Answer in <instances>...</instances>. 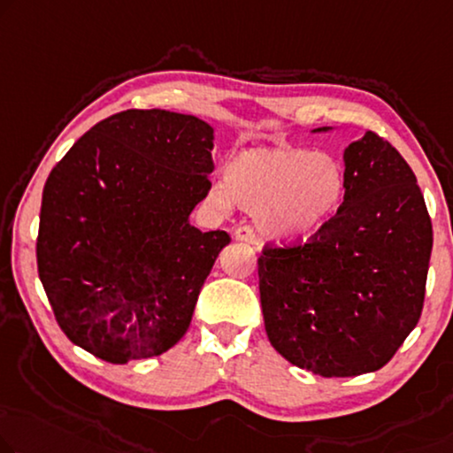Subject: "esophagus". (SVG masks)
<instances>
[{
  "label": "esophagus",
  "mask_w": 453,
  "mask_h": 453,
  "mask_svg": "<svg viewBox=\"0 0 453 453\" xmlns=\"http://www.w3.org/2000/svg\"><path fill=\"white\" fill-rule=\"evenodd\" d=\"M235 238L240 242H248V244H258V234L250 226H238L235 227Z\"/></svg>",
  "instance_id": "esophagus-1"
}]
</instances>
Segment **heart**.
Returning <instances> with one entry per match:
<instances>
[{
	"label": "heart",
	"instance_id": "b5f03b06",
	"mask_svg": "<svg viewBox=\"0 0 453 453\" xmlns=\"http://www.w3.org/2000/svg\"><path fill=\"white\" fill-rule=\"evenodd\" d=\"M346 191L343 168L334 157L295 146L252 148L226 168L218 201L234 199L258 215L268 232L288 240L311 238L334 218Z\"/></svg>",
	"mask_w": 453,
	"mask_h": 453
}]
</instances>
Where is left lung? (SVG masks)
Segmentation results:
<instances>
[{"mask_svg": "<svg viewBox=\"0 0 453 453\" xmlns=\"http://www.w3.org/2000/svg\"><path fill=\"white\" fill-rule=\"evenodd\" d=\"M343 205L305 242H266L260 303L273 348L326 378L380 370L419 321L434 227L411 166L366 132L343 152Z\"/></svg>", "mask_w": 453, "mask_h": 453, "instance_id": "left-lung-1", "label": "left lung"}]
</instances>
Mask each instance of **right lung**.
Segmentation results:
<instances>
[{"label": "right lung", "mask_w": 453, "mask_h": 453, "mask_svg": "<svg viewBox=\"0 0 453 453\" xmlns=\"http://www.w3.org/2000/svg\"><path fill=\"white\" fill-rule=\"evenodd\" d=\"M213 130L193 116L127 110L101 119L42 191L38 276L73 343L111 364L146 360L185 335L224 229L188 215L207 197Z\"/></svg>", "instance_id": "obj_1"}]
</instances>
